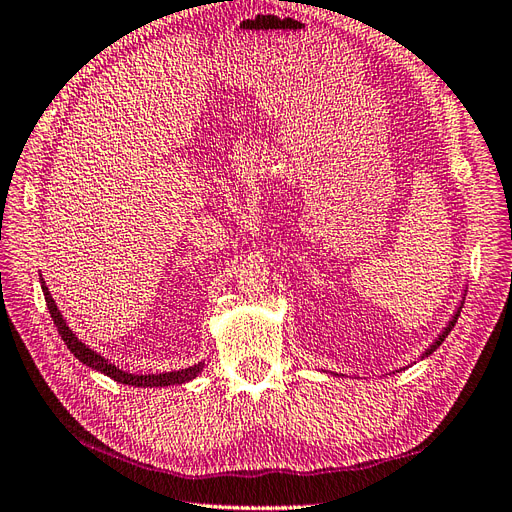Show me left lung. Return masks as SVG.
<instances>
[{
	"label": "left lung",
	"instance_id": "obj_1",
	"mask_svg": "<svg viewBox=\"0 0 512 512\" xmlns=\"http://www.w3.org/2000/svg\"><path fill=\"white\" fill-rule=\"evenodd\" d=\"M465 291H467V287L463 289V296H461V300H459V306H457V309H455V313H452V317L448 319V324H446V326L442 328V332H440V334H437V337H435V341H433V343H431V345H429V347L425 349V352H422V354L418 356L420 360H425L427 356H431V354L435 352V349H437V347H440V345L444 343V339L448 337V332H450L452 328H455V324H457V319H459V315H461V306H463V300H465Z\"/></svg>",
	"mask_w": 512,
	"mask_h": 512
}]
</instances>
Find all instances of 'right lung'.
<instances>
[{"instance_id": "right-lung-1", "label": "right lung", "mask_w": 512, "mask_h": 512, "mask_svg": "<svg viewBox=\"0 0 512 512\" xmlns=\"http://www.w3.org/2000/svg\"><path fill=\"white\" fill-rule=\"evenodd\" d=\"M40 285H42V294H45V300H47V309L53 317V324L57 328V332L62 334L64 343L68 345V349L72 354H75V358H79L85 367H90L94 371H100L105 373L107 377L115 379V382L120 384H126V386H137V388H165V386H180V384H186L191 382V379H195L201 371H203V360L193 364V367H186V369H180V371H165V373H148V375H139V373H130V371H122L120 367H115V364L100 356L96 349H92L90 345H85L75 332H72V328L66 324V317L62 315V311L57 309V304L51 296V291L45 283V279H42L40 274Z\"/></svg>"}]
</instances>
